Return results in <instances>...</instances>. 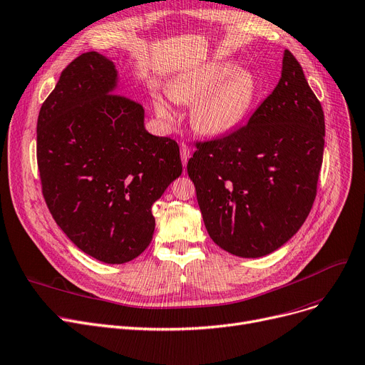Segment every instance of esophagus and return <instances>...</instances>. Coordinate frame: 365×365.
<instances>
[{"instance_id":"obj_1","label":"esophagus","mask_w":365,"mask_h":365,"mask_svg":"<svg viewBox=\"0 0 365 365\" xmlns=\"http://www.w3.org/2000/svg\"><path fill=\"white\" fill-rule=\"evenodd\" d=\"M180 156H182L183 165H186L187 160L191 158V148H189L186 143H180Z\"/></svg>"}]
</instances>
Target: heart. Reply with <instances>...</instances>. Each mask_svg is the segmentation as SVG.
I'll use <instances>...</instances> for the list:
<instances>
[{"label": "heart", "mask_w": 365, "mask_h": 365, "mask_svg": "<svg viewBox=\"0 0 365 365\" xmlns=\"http://www.w3.org/2000/svg\"><path fill=\"white\" fill-rule=\"evenodd\" d=\"M228 61H210L171 78L170 97L180 104L195 101L191 122L204 135H224L242 123L255 98V81L247 70H233ZM156 113L171 120L174 113L161 97L153 98Z\"/></svg>", "instance_id": "heart-1"}]
</instances>
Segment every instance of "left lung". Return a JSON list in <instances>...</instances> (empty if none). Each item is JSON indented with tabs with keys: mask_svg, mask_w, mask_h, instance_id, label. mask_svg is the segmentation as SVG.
Wrapping results in <instances>:
<instances>
[{
	"mask_svg": "<svg viewBox=\"0 0 365 365\" xmlns=\"http://www.w3.org/2000/svg\"><path fill=\"white\" fill-rule=\"evenodd\" d=\"M325 143L324 110L295 56L249 122L197 141L187 174L212 240L242 258L287 243L307 219L318 191Z\"/></svg>",
	"mask_w": 365,
	"mask_h": 365,
	"instance_id": "1",
	"label": "left lung"
}]
</instances>
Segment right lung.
<instances>
[{
	"label": "right lung",
	"mask_w": 365,
	"mask_h": 365,
	"mask_svg": "<svg viewBox=\"0 0 365 365\" xmlns=\"http://www.w3.org/2000/svg\"><path fill=\"white\" fill-rule=\"evenodd\" d=\"M113 62L73 59L43 103L37 165L51 215L89 257L123 264L153 235L152 204L182 174L179 145L145 128L140 103L115 93Z\"/></svg>",
	"instance_id": "add662e5"
}]
</instances>
